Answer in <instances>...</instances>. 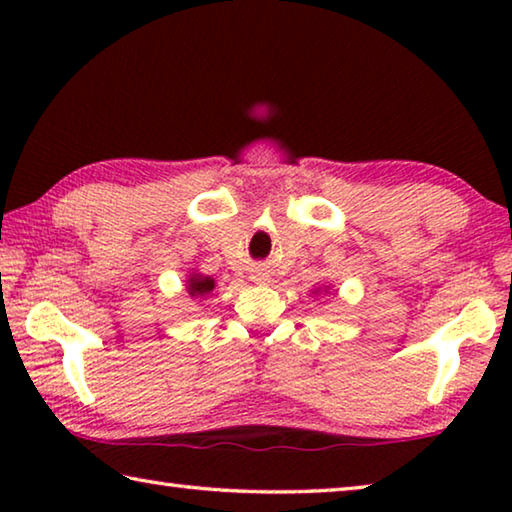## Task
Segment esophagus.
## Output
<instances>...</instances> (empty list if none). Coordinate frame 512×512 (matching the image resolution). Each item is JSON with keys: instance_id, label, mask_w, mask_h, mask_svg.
<instances>
[{"instance_id": "1", "label": "esophagus", "mask_w": 512, "mask_h": 512, "mask_svg": "<svg viewBox=\"0 0 512 512\" xmlns=\"http://www.w3.org/2000/svg\"><path fill=\"white\" fill-rule=\"evenodd\" d=\"M250 280H253L255 284H266L268 280H271V275H268V271H264V268H257V271L250 273Z\"/></svg>"}]
</instances>
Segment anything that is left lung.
<instances>
[{
  "mask_svg": "<svg viewBox=\"0 0 512 512\" xmlns=\"http://www.w3.org/2000/svg\"><path fill=\"white\" fill-rule=\"evenodd\" d=\"M311 293H316V296H318V293H329V287H318V289H314Z\"/></svg>",
  "mask_w": 512,
  "mask_h": 512,
  "instance_id": "1",
  "label": "left lung"
}]
</instances>
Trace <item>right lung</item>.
I'll return each mask as SVG.
<instances>
[{"label":"right lung","instance_id":"right-lung-1","mask_svg":"<svg viewBox=\"0 0 512 512\" xmlns=\"http://www.w3.org/2000/svg\"><path fill=\"white\" fill-rule=\"evenodd\" d=\"M214 287H216L214 277L203 275V273H198V271L189 273L187 280H185L187 296L192 298L194 302H205L207 298L214 296Z\"/></svg>","mask_w":512,"mask_h":512}]
</instances>
